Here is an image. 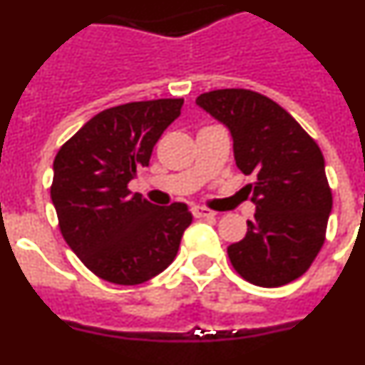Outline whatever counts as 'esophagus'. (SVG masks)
I'll use <instances>...</instances> for the list:
<instances>
[{
    "mask_svg": "<svg viewBox=\"0 0 365 365\" xmlns=\"http://www.w3.org/2000/svg\"><path fill=\"white\" fill-rule=\"evenodd\" d=\"M192 214L193 217H197V219H208V217H214L215 212L208 210V208H205V206H193Z\"/></svg>",
    "mask_w": 365,
    "mask_h": 365,
    "instance_id": "esophagus-1",
    "label": "esophagus"
}]
</instances>
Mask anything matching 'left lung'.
Segmentation results:
<instances>
[{
	"mask_svg": "<svg viewBox=\"0 0 365 365\" xmlns=\"http://www.w3.org/2000/svg\"><path fill=\"white\" fill-rule=\"evenodd\" d=\"M197 106L227 125L235 164L257 180L254 221L228 247L234 270L257 287H282L307 272L324 247L333 193L322 150L279 104L250 89H215Z\"/></svg>",
	"mask_w": 365,
	"mask_h": 365,
	"instance_id": "8db88e82",
	"label": "left lung"
}]
</instances>
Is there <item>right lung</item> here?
Returning <instances> with one entry per match:
<instances>
[{
    "label": "right lung",
    "mask_w": 365,
    "mask_h": 365,
    "mask_svg": "<svg viewBox=\"0 0 365 365\" xmlns=\"http://www.w3.org/2000/svg\"><path fill=\"white\" fill-rule=\"evenodd\" d=\"M182 104L159 98L104 109L54 157L58 227L83 265L106 282L140 285L155 278L175 259L192 222L185 202L157 206L128 188Z\"/></svg>",
    "instance_id": "1"
}]
</instances>
